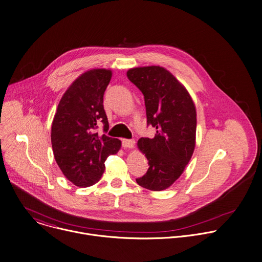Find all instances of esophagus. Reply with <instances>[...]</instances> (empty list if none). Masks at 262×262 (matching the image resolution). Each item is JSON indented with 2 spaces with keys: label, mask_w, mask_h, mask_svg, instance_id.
Instances as JSON below:
<instances>
[{
  "label": "esophagus",
  "mask_w": 262,
  "mask_h": 262,
  "mask_svg": "<svg viewBox=\"0 0 262 262\" xmlns=\"http://www.w3.org/2000/svg\"><path fill=\"white\" fill-rule=\"evenodd\" d=\"M122 146H123L124 148H129V149H132V148L135 147V141H134V140H123V141H122Z\"/></svg>",
  "instance_id": "34e87169"
}]
</instances>
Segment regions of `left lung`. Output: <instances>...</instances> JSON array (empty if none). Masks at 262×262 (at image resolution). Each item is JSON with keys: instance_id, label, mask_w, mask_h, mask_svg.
<instances>
[{"instance_id": "obj_1", "label": "left lung", "mask_w": 262, "mask_h": 262, "mask_svg": "<svg viewBox=\"0 0 262 262\" xmlns=\"http://www.w3.org/2000/svg\"><path fill=\"white\" fill-rule=\"evenodd\" d=\"M126 74L144 95L147 123L157 129L155 138L138 141L149 168L136 181L144 189L164 191L180 177L195 150L196 106L186 88L162 66L134 67Z\"/></svg>"}]
</instances>
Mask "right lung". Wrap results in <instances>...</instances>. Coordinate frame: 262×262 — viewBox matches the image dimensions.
Returning a JSON list of instances; mask_svg holds the SVG:
<instances>
[{"instance_id": "1", "label": "right lung", "mask_w": 262, "mask_h": 262, "mask_svg": "<svg viewBox=\"0 0 262 262\" xmlns=\"http://www.w3.org/2000/svg\"><path fill=\"white\" fill-rule=\"evenodd\" d=\"M112 70L93 68L74 80L63 94L52 123L51 141L54 158L64 176L79 188L99 181L104 161L116 155L121 141L95 129L99 123L107 132L103 93Z\"/></svg>"}]
</instances>
